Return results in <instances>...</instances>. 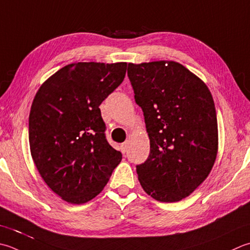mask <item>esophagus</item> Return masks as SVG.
I'll list each match as a JSON object with an SVG mask.
<instances>
[{"label": "esophagus", "mask_w": 250, "mask_h": 250, "mask_svg": "<svg viewBox=\"0 0 250 250\" xmlns=\"http://www.w3.org/2000/svg\"><path fill=\"white\" fill-rule=\"evenodd\" d=\"M126 149H128V142H125V143L121 144V151L122 153H125Z\"/></svg>", "instance_id": "esophagus-1"}]
</instances>
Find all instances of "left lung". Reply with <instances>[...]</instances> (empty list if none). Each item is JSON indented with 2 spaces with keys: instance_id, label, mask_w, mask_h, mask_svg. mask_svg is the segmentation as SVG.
Here are the masks:
<instances>
[{
  "instance_id": "1",
  "label": "left lung",
  "mask_w": 250,
  "mask_h": 250,
  "mask_svg": "<svg viewBox=\"0 0 250 250\" xmlns=\"http://www.w3.org/2000/svg\"><path fill=\"white\" fill-rule=\"evenodd\" d=\"M128 76L150 143L147 160L136 166L140 183L158 202H179L207 179L217 158L211 93L202 79L173 61L130 62Z\"/></svg>"
}]
</instances>
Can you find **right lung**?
Wrapping results in <instances>:
<instances>
[{
    "label": "right lung",
    "mask_w": 250,
    "mask_h": 250,
    "mask_svg": "<svg viewBox=\"0 0 250 250\" xmlns=\"http://www.w3.org/2000/svg\"><path fill=\"white\" fill-rule=\"evenodd\" d=\"M126 62H75L42 83L29 115L34 165L54 193L70 204L99 195L122 155L105 138L100 105L124 81Z\"/></svg>",
    "instance_id": "obj_1"
}]
</instances>
